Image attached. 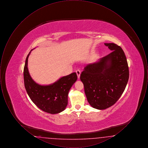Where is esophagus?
Here are the masks:
<instances>
[{
	"mask_svg": "<svg viewBox=\"0 0 148 148\" xmlns=\"http://www.w3.org/2000/svg\"><path fill=\"white\" fill-rule=\"evenodd\" d=\"M76 73H77V78L79 79L80 78V71L79 70H77L76 71Z\"/></svg>",
	"mask_w": 148,
	"mask_h": 148,
	"instance_id": "obj_1",
	"label": "esophagus"
}]
</instances>
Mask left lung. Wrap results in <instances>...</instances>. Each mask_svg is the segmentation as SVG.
<instances>
[{"mask_svg": "<svg viewBox=\"0 0 148 148\" xmlns=\"http://www.w3.org/2000/svg\"><path fill=\"white\" fill-rule=\"evenodd\" d=\"M104 44L112 52L88 64L80 74L88 103L99 110L108 108L118 101L129 77L127 58L121 48L114 43Z\"/></svg>", "mask_w": 148, "mask_h": 148, "instance_id": "left-lung-1", "label": "left lung"}]
</instances>
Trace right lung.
<instances>
[{
	"instance_id": "right-lung-1",
	"label": "right lung",
	"mask_w": 148,
	"mask_h": 148,
	"mask_svg": "<svg viewBox=\"0 0 148 148\" xmlns=\"http://www.w3.org/2000/svg\"><path fill=\"white\" fill-rule=\"evenodd\" d=\"M31 50L26 58L24 68V80L26 91L32 101L42 110L54 114L64 110L68 105V93L77 80L76 73L59 78L49 85H40L31 77L28 60Z\"/></svg>"
}]
</instances>
